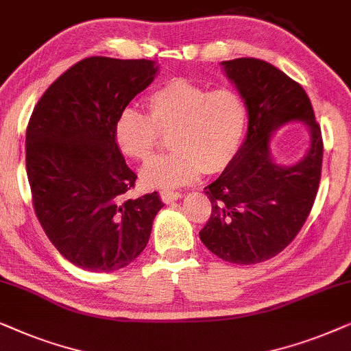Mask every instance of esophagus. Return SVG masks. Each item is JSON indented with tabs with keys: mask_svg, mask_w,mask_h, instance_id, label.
<instances>
[{
	"mask_svg": "<svg viewBox=\"0 0 351 351\" xmlns=\"http://www.w3.org/2000/svg\"><path fill=\"white\" fill-rule=\"evenodd\" d=\"M181 193H175V191H162L160 193V197H162V200L165 204H171V202H175V200H178L180 197H181Z\"/></svg>",
	"mask_w": 351,
	"mask_h": 351,
	"instance_id": "1",
	"label": "esophagus"
}]
</instances>
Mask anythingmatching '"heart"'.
<instances>
[{
	"label": "heart",
	"instance_id": "1",
	"mask_svg": "<svg viewBox=\"0 0 351 351\" xmlns=\"http://www.w3.org/2000/svg\"><path fill=\"white\" fill-rule=\"evenodd\" d=\"M147 114L127 107L117 117L114 138L123 156L146 160L170 133L171 152L141 168L146 188L175 189L205 173H219L234 160L244 139L247 106L239 93L173 78L147 97Z\"/></svg>",
	"mask_w": 351,
	"mask_h": 351
}]
</instances>
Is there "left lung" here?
<instances>
[{"label": "left lung", "mask_w": 351, "mask_h": 351, "mask_svg": "<svg viewBox=\"0 0 351 351\" xmlns=\"http://www.w3.org/2000/svg\"><path fill=\"white\" fill-rule=\"evenodd\" d=\"M221 65L245 102L249 127L234 160L205 188L212 215L199 236L219 258L255 265L286 249L311 212L321 180V127L305 90L274 65L254 58ZM289 121L307 125L311 147L295 166L282 167L269 143Z\"/></svg>", "instance_id": "obj_1"}]
</instances>
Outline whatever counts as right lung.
<instances>
[{
    "mask_svg": "<svg viewBox=\"0 0 351 351\" xmlns=\"http://www.w3.org/2000/svg\"><path fill=\"white\" fill-rule=\"evenodd\" d=\"M157 70L147 59L86 58L45 91L30 117L25 163L36 218L78 268L110 273L132 263L163 207L157 193L125 197L138 176L114 138L117 117Z\"/></svg>",
    "mask_w": 351,
    "mask_h": 351,
    "instance_id": "add662e5",
    "label": "right lung"
}]
</instances>
